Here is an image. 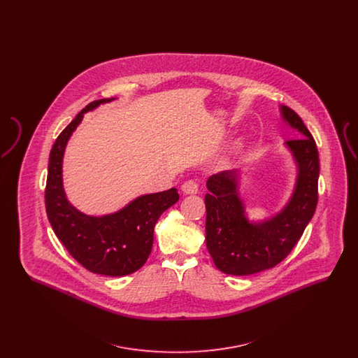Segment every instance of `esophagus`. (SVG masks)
Here are the masks:
<instances>
[{
	"instance_id": "obj_1",
	"label": "esophagus",
	"mask_w": 358,
	"mask_h": 358,
	"mask_svg": "<svg viewBox=\"0 0 358 358\" xmlns=\"http://www.w3.org/2000/svg\"><path fill=\"white\" fill-rule=\"evenodd\" d=\"M181 190H182L185 194H196V193L199 192V185H197L196 181L189 180V181H185V182L182 184Z\"/></svg>"
}]
</instances>
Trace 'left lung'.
Returning a JSON list of instances; mask_svg holds the SVG:
<instances>
[{"label": "left lung", "mask_w": 358, "mask_h": 358, "mask_svg": "<svg viewBox=\"0 0 358 358\" xmlns=\"http://www.w3.org/2000/svg\"><path fill=\"white\" fill-rule=\"evenodd\" d=\"M280 114L301 136L286 142L298 173L280 212L263 222H250L238 196V171H222L206 181V248L224 273L251 275L275 267L291 252L315 212L320 177L315 141L294 110L280 106Z\"/></svg>", "instance_id": "8db88e82"}]
</instances>
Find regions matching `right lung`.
Wrapping results in <instances>:
<instances>
[{
  "label": "right lung",
  "instance_id": "obj_1",
  "mask_svg": "<svg viewBox=\"0 0 358 358\" xmlns=\"http://www.w3.org/2000/svg\"><path fill=\"white\" fill-rule=\"evenodd\" d=\"M113 98L87 104L60 133L50 154L45 187V208L55 235L69 255L85 270L107 276L136 273L153 248L154 225L159 216L180 199L177 189L139 196L111 215L88 216L69 204L63 187V155L69 136L85 113Z\"/></svg>",
  "mask_w": 358,
  "mask_h": 358
}]
</instances>
